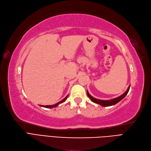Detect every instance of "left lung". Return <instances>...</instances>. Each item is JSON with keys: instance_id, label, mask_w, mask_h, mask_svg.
I'll return each mask as SVG.
<instances>
[{"instance_id": "1", "label": "left lung", "mask_w": 151, "mask_h": 151, "mask_svg": "<svg viewBox=\"0 0 151 151\" xmlns=\"http://www.w3.org/2000/svg\"><path fill=\"white\" fill-rule=\"evenodd\" d=\"M130 86H131V85H129L128 89H127V91L124 92L123 94H122L121 96H120L119 97H117L115 99H111V100H106V101H104V100H100V99H96L94 97H93L92 96H91L89 94V92H88L87 91V94L88 96V97H89L90 99L93 102H95L96 104H99L102 106H104V107H107V106H113V105H115L116 104L118 103L119 102H120L122 99H123L126 97V96L127 94V93L129 91V89H130Z\"/></svg>"}]
</instances>
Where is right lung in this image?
Here are the masks:
<instances>
[{
    "label": "right lung",
    "mask_w": 151,
    "mask_h": 151,
    "mask_svg": "<svg viewBox=\"0 0 151 151\" xmlns=\"http://www.w3.org/2000/svg\"><path fill=\"white\" fill-rule=\"evenodd\" d=\"M67 97H68V95H67L64 99H62V101H60V102H58V103H56V104H55L54 105H49V106H42V105H40V106H42V107H45V108H49V109H50V108H53V107H57L58 106L59 104H61V103H62V102H64L67 99Z\"/></svg>",
    "instance_id": "1"
}]
</instances>
